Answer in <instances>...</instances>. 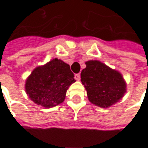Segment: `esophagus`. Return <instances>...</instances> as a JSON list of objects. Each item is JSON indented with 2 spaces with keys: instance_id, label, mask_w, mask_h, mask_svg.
Instances as JSON below:
<instances>
[{
  "instance_id": "34e87169",
  "label": "esophagus",
  "mask_w": 148,
  "mask_h": 148,
  "mask_svg": "<svg viewBox=\"0 0 148 148\" xmlns=\"http://www.w3.org/2000/svg\"><path fill=\"white\" fill-rule=\"evenodd\" d=\"M74 78H75L77 81H80V79H81V75H80V73L75 74V77H74Z\"/></svg>"
}]
</instances>
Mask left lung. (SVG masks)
I'll use <instances>...</instances> for the list:
<instances>
[{
    "instance_id": "obj_1",
    "label": "left lung",
    "mask_w": 148,
    "mask_h": 148,
    "mask_svg": "<svg viewBox=\"0 0 148 148\" xmlns=\"http://www.w3.org/2000/svg\"><path fill=\"white\" fill-rule=\"evenodd\" d=\"M86 65L81 81L92 104L107 108L122 98L126 92V84L119 72L99 61H88Z\"/></svg>"
}]
</instances>
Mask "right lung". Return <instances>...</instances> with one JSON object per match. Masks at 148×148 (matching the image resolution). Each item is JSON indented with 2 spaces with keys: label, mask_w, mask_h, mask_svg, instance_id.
<instances>
[{
  "label": "right lung",
  "mask_w": 148,
  "mask_h": 148,
  "mask_svg": "<svg viewBox=\"0 0 148 148\" xmlns=\"http://www.w3.org/2000/svg\"><path fill=\"white\" fill-rule=\"evenodd\" d=\"M75 82L70 66L55 58L32 71L25 90L35 104L51 108L63 102L67 89Z\"/></svg>",
  "instance_id": "right-lung-1"
}]
</instances>
